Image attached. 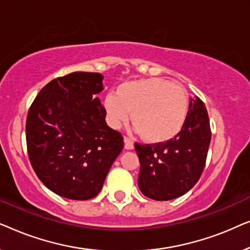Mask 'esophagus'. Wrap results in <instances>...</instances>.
Segmentation results:
<instances>
[{
  "label": "esophagus",
  "mask_w": 250,
  "mask_h": 250,
  "mask_svg": "<svg viewBox=\"0 0 250 250\" xmlns=\"http://www.w3.org/2000/svg\"><path fill=\"white\" fill-rule=\"evenodd\" d=\"M124 143H125V145H124L125 149L132 150L133 148H134V142H133L129 138H127V136H125V138H124Z\"/></svg>",
  "instance_id": "1"
}]
</instances>
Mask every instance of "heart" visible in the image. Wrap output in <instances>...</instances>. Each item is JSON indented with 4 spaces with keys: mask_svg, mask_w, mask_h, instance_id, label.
I'll return each mask as SVG.
<instances>
[{
    "mask_svg": "<svg viewBox=\"0 0 250 250\" xmlns=\"http://www.w3.org/2000/svg\"><path fill=\"white\" fill-rule=\"evenodd\" d=\"M104 105L112 127H119L132 112V122L142 138L150 143H163L183 128L189 100L180 84L164 78H146L122 84L116 94L105 97Z\"/></svg>",
    "mask_w": 250,
    "mask_h": 250,
    "instance_id": "1",
    "label": "heart"
}]
</instances>
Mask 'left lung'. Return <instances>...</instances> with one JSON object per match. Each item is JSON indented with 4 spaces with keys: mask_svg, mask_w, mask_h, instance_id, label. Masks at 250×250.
<instances>
[{
    "mask_svg": "<svg viewBox=\"0 0 250 250\" xmlns=\"http://www.w3.org/2000/svg\"><path fill=\"white\" fill-rule=\"evenodd\" d=\"M207 109L199 98L190 102L183 128L170 141L135 143L140 159L139 188L153 200L183 196L200 179L210 143Z\"/></svg>",
    "mask_w": 250,
    "mask_h": 250,
    "instance_id": "obj_1",
    "label": "left lung"
}]
</instances>
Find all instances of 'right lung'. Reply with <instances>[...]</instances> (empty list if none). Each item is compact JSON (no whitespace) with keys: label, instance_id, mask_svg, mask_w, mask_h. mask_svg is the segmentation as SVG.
<instances>
[{"label":"right lung","instance_id":"right-lung-1","mask_svg":"<svg viewBox=\"0 0 250 250\" xmlns=\"http://www.w3.org/2000/svg\"><path fill=\"white\" fill-rule=\"evenodd\" d=\"M104 76L75 71L47 83L30 105L27 151L47 189L73 200L100 192L112 163L124 148L121 133L105 123L97 98Z\"/></svg>","mask_w":250,"mask_h":250}]
</instances>
